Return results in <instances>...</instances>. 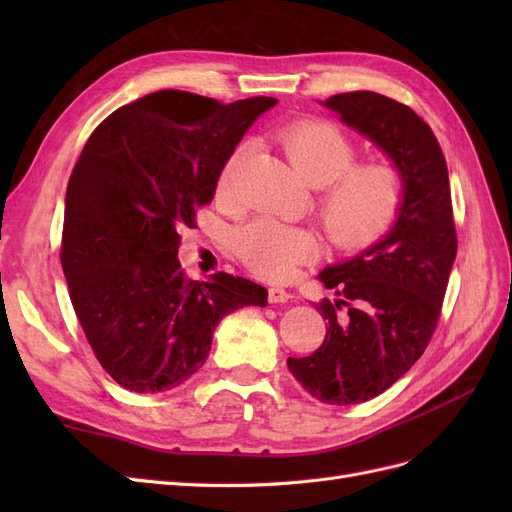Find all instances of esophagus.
<instances>
[{
	"instance_id": "34e87169",
	"label": "esophagus",
	"mask_w": 512,
	"mask_h": 512,
	"mask_svg": "<svg viewBox=\"0 0 512 512\" xmlns=\"http://www.w3.org/2000/svg\"><path fill=\"white\" fill-rule=\"evenodd\" d=\"M292 294L280 286H273L269 288V303H286Z\"/></svg>"
}]
</instances>
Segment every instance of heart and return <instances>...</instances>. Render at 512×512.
Here are the masks:
<instances>
[{"label":"heart","instance_id":"obj_1","mask_svg":"<svg viewBox=\"0 0 512 512\" xmlns=\"http://www.w3.org/2000/svg\"><path fill=\"white\" fill-rule=\"evenodd\" d=\"M275 138L297 173L320 188L316 215L337 250H359L391 228L406 196V179L395 162H356L359 145L327 119L292 121ZM243 151L245 145L237 147L220 173L218 200L224 205L235 198ZM232 243L243 265L271 282L288 280L320 250L314 228L284 224L265 215L243 224Z\"/></svg>","mask_w":512,"mask_h":512}]
</instances>
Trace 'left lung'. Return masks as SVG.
<instances>
[{"label": "left lung", "instance_id": "8db88e82", "mask_svg": "<svg viewBox=\"0 0 512 512\" xmlns=\"http://www.w3.org/2000/svg\"><path fill=\"white\" fill-rule=\"evenodd\" d=\"M324 106L389 153L406 179L389 235L320 273L339 294L335 303L316 305L327 320L322 346L288 359L309 395L350 406L384 393L429 346L457 256V228L446 160L427 121L376 91L337 94Z\"/></svg>", "mask_w": 512, "mask_h": 512}]
</instances>
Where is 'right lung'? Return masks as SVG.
I'll return each mask as SVG.
<instances>
[{"mask_svg":"<svg viewBox=\"0 0 512 512\" xmlns=\"http://www.w3.org/2000/svg\"><path fill=\"white\" fill-rule=\"evenodd\" d=\"M275 102L164 89L87 138L68 181L61 267L91 350L123 389H175L205 365L224 316L267 303L245 277L190 280L177 252L241 136Z\"/></svg>","mask_w":512,"mask_h":512,"instance_id":"1","label":"right lung"}]
</instances>
